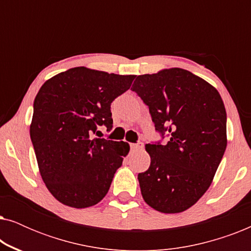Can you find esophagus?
<instances>
[{
	"label": "esophagus",
	"instance_id": "obj_1",
	"mask_svg": "<svg viewBox=\"0 0 251 251\" xmlns=\"http://www.w3.org/2000/svg\"><path fill=\"white\" fill-rule=\"evenodd\" d=\"M144 149V144L143 143H136V144H131V150L133 152H138V151H142Z\"/></svg>",
	"mask_w": 251,
	"mask_h": 251
}]
</instances>
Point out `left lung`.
Here are the masks:
<instances>
[{
  "mask_svg": "<svg viewBox=\"0 0 251 251\" xmlns=\"http://www.w3.org/2000/svg\"><path fill=\"white\" fill-rule=\"evenodd\" d=\"M131 90L170 137L166 145L146 144L151 166L138 175L144 201L163 214L183 212L207 192L224 155V102L214 85L178 67L138 75Z\"/></svg>",
  "mask_w": 251,
  "mask_h": 251,
  "instance_id": "1",
  "label": "left lung"
}]
</instances>
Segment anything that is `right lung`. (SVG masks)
<instances>
[{"mask_svg":"<svg viewBox=\"0 0 251 251\" xmlns=\"http://www.w3.org/2000/svg\"><path fill=\"white\" fill-rule=\"evenodd\" d=\"M135 77L74 67L47 80L37 92L30 139L41 177L60 203L88 208L107 194L130 146L91 133L97 126L112 129L111 102Z\"/></svg>","mask_w":251,"mask_h":251,"instance_id":"obj_1","label":"right lung"}]
</instances>
